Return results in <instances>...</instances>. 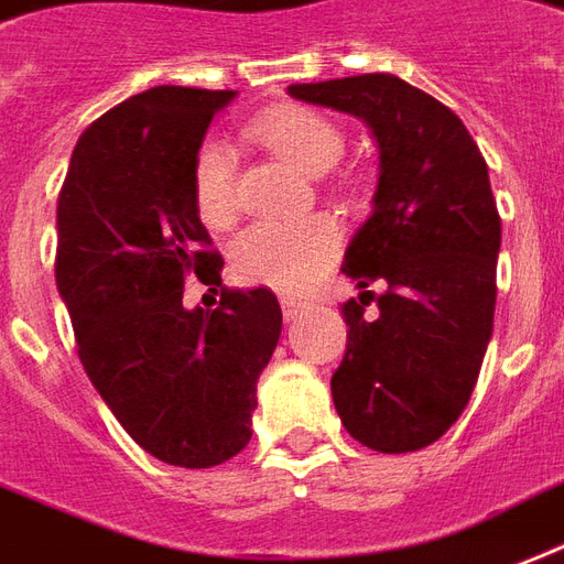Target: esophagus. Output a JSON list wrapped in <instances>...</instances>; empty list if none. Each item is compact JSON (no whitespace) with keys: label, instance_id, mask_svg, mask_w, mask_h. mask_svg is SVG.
<instances>
[{"label":"esophagus","instance_id":"1","mask_svg":"<svg viewBox=\"0 0 564 564\" xmlns=\"http://www.w3.org/2000/svg\"><path fill=\"white\" fill-rule=\"evenodd\" d=\"M281 307H283V316H286V322L299 319V316H304V313L311 311V304L301 299H281Z\"/></svg>","mask_w":564,"mask_h":564}]
</instances>
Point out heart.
Returning <instances> with one entry per match:
<instances>
[{
	"instance_id": "heart-1",
	"label": "heart",
	"mask_w": 564,
	"mask_h": 564,
	"mask_svg": "<svg viewBox=\"0 0 564 564\" xmlns=\"http://www.w3.org/2000/svg\"><path fill=\"white\" fill-rule=\"evenodd\" d=\"M248 135L304 174H325L343 156V132L325 115L281 106L253 118ZM236 153L206 139L192 159V197L206 225H227L236 213ZM339 248V227L328 215L304 221H257L234 239L230 269L242 283L278 292L307 290Z\"/></svg>"
}]
</instances>
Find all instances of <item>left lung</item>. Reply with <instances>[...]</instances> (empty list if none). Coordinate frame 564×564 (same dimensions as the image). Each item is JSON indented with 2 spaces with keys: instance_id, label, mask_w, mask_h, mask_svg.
Returning a JSON list of instances; mask_svg holds the SVG:
<instances>
[{
  "instance_id": "left-lung-1",
  "label": "left lung",
  "mask_w": 564,
  "mask_h": 564,
  "mask_svg": "<svg viewBox=\"0 0 564 564\" xmlns=\"http://www.w3.org/2000/svg\"><path fill=\"white\" fill-rule=\"evenodd\" d=\"M286 91L355 115L376 141L372 213L343 260L360 295L343 304L349 343L330 397L355 441L414 453L462 416L491 339L500 215L488 165L455 111L393 73ZM376 280L381 296L368 292Z\"/></svg>"
}]
</instances>
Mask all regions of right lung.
Instances as JSON below:
<instances>
[{
  "label": "right lung",
  "instance_id": "add662e5",
  "mask_svg": "<svg viewBox=\"0 0 564 564\" xmlns=\"http://www.w3.org/2000/svg\"><path fill=\"white\" fill-rule=\"evenodd\" d=\"M236 91L156 85L82 132L58 195L55 286L79 360L129 437L186 470L251 441L257 378L281 339L272 290H221L188 311L192 272L221 286L225 260L192 197V159Z\"/></svg>",
  "mask_w": 564,
  "mask_h": 564
}]
</instances>
